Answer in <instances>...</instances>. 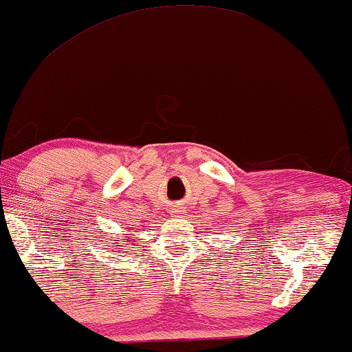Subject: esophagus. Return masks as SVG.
Listing matches in <instances>:
<instances>
[{
	"instance_id": "1",
	"label": "esophagus",
	"mask_w": 352,
	"mask_h": 352,
	"mask_svg": "<svg viewBox=\"0 0 352 352\" xmlns=\"http://www.w3.org/2000/svg\"><path fill=\"white\" fill-rule=\"evenodd\" d=\"M182 212H184V211H182L181 206H175V208H173V211H171L173 216H181Z\"/></svg>"
}]
</instances>
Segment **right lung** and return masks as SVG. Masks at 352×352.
<instances>
[{"mask_svg":"<svg viewBox=\"0 0 352 352\" xmlns=\"http://www.w3.org/2000/svg\"><path fill=\"white\" fill-rule=\"evenodd\" d=\"M114 241H117V239H114ZM130 241H131V239H129V241H126V243H130ZM126 243H124V244H122V243H113V248L116 249V251H120L122 248L126 246ZM130 244H131V243H130Z\"/></svg>","mask_w":352,"mask_h":352,"instance_id":"right-lung-1","label":"right lung"}]
</instances>
